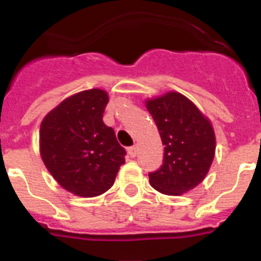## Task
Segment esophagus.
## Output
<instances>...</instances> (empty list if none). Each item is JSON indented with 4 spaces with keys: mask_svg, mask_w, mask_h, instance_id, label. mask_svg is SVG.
I'll list each match as a JSON object with an SVG mask.
<instances>
[{
    "mask_svg": "<svg viewBox=\"0 0 261 261\" xmlns=\"http://www.w3.org/2000/svg\"><path fill=\"white\" fill-rule=\"evenodd\" d=\"M137 151H138V149H137V146H130V147H128V154H129V156H132V158H135L136 155H137Z\"/></svg>",
    "mask_w": 261,
    "mask_h": 261,
    "instance_id": "34e87169",
    "label": "esophagus"
}]
</instances>
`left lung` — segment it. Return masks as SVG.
<instances>
[{
	"label": "left lung",
	"mask_w": 261,
	"mask_h": 261,
	"mask_svg": "<svg viewBox=\"0 0 261 261\" xmlns=\"http://www.w3.org/2000/svg\"><path fill=\"white\" fill-rule=\"evenodd\" d=\"M145 105L165 145L163 165L149 174V181L163 195H183L199 186L211 168L216 153L213 126L180 93L168 91Z\"/></svg>",
	"instance_id": "left-lung-1"
}]
</instances>
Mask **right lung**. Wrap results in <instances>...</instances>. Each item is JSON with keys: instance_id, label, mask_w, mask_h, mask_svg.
Returning a JSON list of instances; mask_svg holds the SVG:
<instances>
[{"instance_id": "add662e5", "label": "right lung", "mask_w": 261, "mask_h": 261, "mask_svg": "<svg viewBox=\"0 0 261 261\" xmlns=\"http://www.w3.org/2000/svg\"><path fill=\"white\" fill-rule=\"evenodd\" d=\"M107 103L105 90H85L62 100L40 124L41 159L55 180L75 196L107 192L125 162V149L103 123Z\"/></svg>"}]
</instances>
